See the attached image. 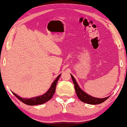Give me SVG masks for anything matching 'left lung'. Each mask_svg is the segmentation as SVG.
I'll return each mask as SVG.
<instances>
[{
	"label": "left lung",
	"mask_w": 127,
	"mask_h": 127,
	"mask_svg": "<svg viewBox=\"0 0 127 127\" xmlns=\"http://www.w3.org/2000/svg\"><path fill=\"white\" fill-rule=\"evenodd\" d=\"M71 76L72 77L73 83L74 84V87L75 89V92L77 94V96H78L79 99L81 101L84 103H87L89 104H93V105H96V104H99L100 103H103L105 101L106 99H108L109 96H108L104 98H97V97H94L93 96H90V95L86 94V93L82 90L81 88H80L78 84L77 83L76 80L75 79L74 76L71 74Z\"/></svg>",
	"instance_id": "8db88e82"
}]
</instances>
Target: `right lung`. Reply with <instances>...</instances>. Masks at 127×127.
I'll return each instance as SVG.
<instances>
[{
    "mask_svg": "<svg viewBox=\"0 0 127 127\" xmlns=\"http://www.w3.org/2000/svg\"><path fill=\"white\" fill-rule=\"evenodd\" d=\"M60 76H61V74L59 75V76L57 77V78L55 79V80L53 82L50 88L49 89V90L45 94L41 95V96L32 97V98L30 99H25L23 98V97H19L18 95L15 94L14 93L12 92V93L20 101H21L22 103L27 104V105H35L44 104L46 103L47 101H48V100H50L52 97L53 95L55 92L56 86L58 80H59Z\"/></svg>",
    "mask_w": 127,
    "mask_h": 127,
    "instance_id": "right-lung-1",
    "label": "right lung"
}]
</instances>
